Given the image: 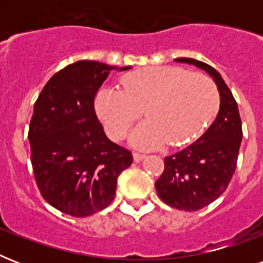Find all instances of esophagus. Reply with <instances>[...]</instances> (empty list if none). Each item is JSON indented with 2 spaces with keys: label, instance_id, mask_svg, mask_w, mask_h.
<instances>
[{
  "label": "esophagus",
  "instance_id": "34e87169",
  "mask_svg": "<svg viewBox=\"0 0 263 263\" xmlns=\"http://www.w3.org/2000/svg\"><path fill=\"white\" fill-rule=\"evenodd\" d=\"M132 157H134V161H135V162H139V161L143 160L146 156H144V154H140V153H134Z\"/></svg>",
  "mask_w": 263,
  "mask_h": 263
}]
</instances>
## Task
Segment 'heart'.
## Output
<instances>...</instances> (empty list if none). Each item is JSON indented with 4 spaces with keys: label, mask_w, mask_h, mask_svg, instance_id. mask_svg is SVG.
<instances>
[{
    "label": "heart",
    "mask_w": 263,
    "mask_h": 263,
    "mask_svg": "<svg viewBox=\"0 0 263 263\" xmlns=\"http://www.w3.org/2000/svg\"><path fill=\"white\" fill-rule=\"evenodd\" d=\"M97 110L107 135L121 140L132 134L140 148H157L168 142L177 147L196 139L216 117L220 94L209 76L179 67H148L121 78V90L105 87L97 95Z\"/></svg>",
    "instance_id": "b5f03b06"
}]
</instances>
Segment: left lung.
Listing matches in <instances>:
<instances>
[{
    "mask_svg": "<svg viewBox=\"0 0 263 263\" xmlns=\"http://www.w3.org/2000/svg\"><path fill=\"white\" fill-rule=\"evenodd\" d=\"M176 61L204 69L220 91V111L214 123L195 143L165 157L164 172L156 181L165 203L195 212L216 200L228 187L236 169L243 131L236 101L220 73L198 60L183 57Z\"/></svg>",
    "mask_w": 263,
    "mask_h": 263,
    "instance_id": "obj_1",
    "label": "left lung"
}]
</instances>
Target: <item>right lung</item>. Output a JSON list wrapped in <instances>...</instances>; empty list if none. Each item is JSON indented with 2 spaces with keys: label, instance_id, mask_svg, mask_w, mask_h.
<instances>
[{
  "label": "right lung",
  "instance_id": "1",
  "mask_svg": "<svg viewBox=\"0 0 263 263\" xmlns=\"http://www.w3.org/2000/svg\"><path fill=\"white\" fill-rule=\"evenodd\" d=\"M110 69L98 61L71 64L51 76L35 102L28 129L35 181L43 199L69 216L107 208L117 177L132 164L131 152L107 139L95 111Z\"/></svg>",
  "mask_w": 263,
  "mask_h": 263
}]
</instances>
